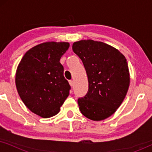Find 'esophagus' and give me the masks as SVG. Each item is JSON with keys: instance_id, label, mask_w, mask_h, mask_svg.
Here are the masks:
<instances>
[{"instance_id": "34e87169", "label": "esophagus", "mask_w": 152, "mask_h": 152, "mask_svg": "<svg viewBox=\"0 0 152 152\" xmlns=\"http://www.w3.org/2000/svg\"><path fill=\"white\" fill-rule=\"evenodd\" d=\"M69 84H70V85L71 86H73V85H74V82L72 80H70L69 81Z\"/></svg>"}]
</instances>
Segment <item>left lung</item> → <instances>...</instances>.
Wrapping results in <instances>:
<instances>
[{"instance_id": "left-lung-1", "label": "left lung", "mask_w": 152, "mask_h": 152, "mask_svg": "<svg viewBox=\"0 0 152 152\" xmlns=\"http://www.w3.org/2000/svg\"><path fill=\"white\" fill-rule=\"evenodd\" d=\"M72 48L82 61L88 80V92L77 99L81 113L95 121L104 120L115 113L127 93L126 58L115 48L91 39L75 42Z\"/></svg>"}]
</instances>
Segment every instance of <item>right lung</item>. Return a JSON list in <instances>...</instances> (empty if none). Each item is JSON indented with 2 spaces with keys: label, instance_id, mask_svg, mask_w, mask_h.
I'll return each mask as SVG.
<instances>
[{
  "label": "right lung",
  "instance_id": "obj_1",
  "mask_svg": "<svg viewBox=\"0 0 152 152\" xmlns=\"http://www.w3.org/2000/svg\"><path fill=\"white\" fill-rule=\"evenodd\" d=\"M67 42H45L27 52L18 64L16 86L25 105L48 118L57 115L69 95L70 86L60 63L68 49Z\"/></svg>",
  "mask_w": 152,
  "mask_h": 152
}]
</instances>
